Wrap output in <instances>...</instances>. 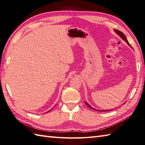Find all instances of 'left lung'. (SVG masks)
<instances>
[{"mask_svg":"<svg viewBox=\"0 0 145 145\" xmlns=\"http://www.w3.org/2000/svg\"><path fill=\"white\" fill-rule=\"evenodd\" d=\"M114 31H115V33L117 34H118L119 36L121 37V38H122V39L124 40V41H125L126 42H127V44L130 47H132V46L130 45V44L129 43V42H128V40H127V38H126V37H125V36L124 35V34H123V33H122L121 31H119V30H117V29H114ZM85 103H86V104L88 106H89V108H91V109H94V110H96V111H111V110H112V109H108V110H98V109H95V108H92L91 106L90 105H89V104H88L87 102H85Z\"/></svg>","mask_w":145,"mask_h":145,"instance_id":"left-lung-1","label":"left lung"}]
</instances>
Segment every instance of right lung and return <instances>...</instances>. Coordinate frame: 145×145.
I'll list each match as a JSON object with an SVG mask.
<instances>
[{
	"instance_id": "1",
	"label": "right lung",
	"mask_w": 145,
	"mask_h": 145,
	"mask_svg": "<svg viewBox=\"0 0 145 145\" xmlns=\"http://www.w3.org/2000/svg\"><path fill=\"white\" fill-rule=\"evenodd\" d=\"M49 111H48V112H49Z\"/></svg>"
}]
</instances>
